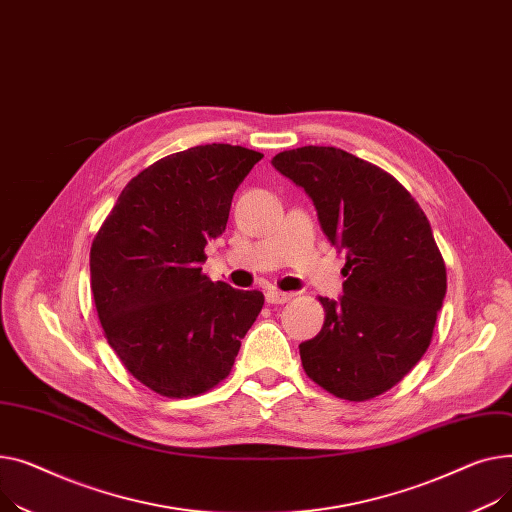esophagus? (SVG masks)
Instances as JSON below:
<instances>
[{
    "label": "esophagus",
    "mask_w": 512,
    "mask_h": 512,
    "mask_svg": "<svg viewBox=\"0 0 512 512\" xmlns=\"http://www.w3.org/2000/svg\"><path fill=\"white\" fill-rule=\"evenodd\" d=\"M266 304H287L291 299V293H283V291H277V289H268L266 291Z\"/></svg>",
    "instance_id": "34e87169"
}]
</instances>
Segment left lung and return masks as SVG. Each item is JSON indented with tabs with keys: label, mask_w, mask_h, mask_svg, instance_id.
Segmentation results:
<instances>
[{
	"label": "left lung",
	"mask_w": 512,
	"mask_h": 512,
	"mask_svg": "<svg viewBox=\"0 0 512 512\" xmlns=\"http://www.w3.org/2000/svg\"><path fill=\"white\" fill-rule=\"evenodd\" d=\"M273 167L312 198L328 242L347 252L339 302L299 345L306 374L330 395L368 401L401 382L430 347L446 266L428 217L384 169L335 146L283 150Z\"/></svg>",
	"instance_id": "left-lung-1"
}]
</instances>
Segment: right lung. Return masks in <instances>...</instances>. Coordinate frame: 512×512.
Wrapping results in <instances>:
<instances>
[{
    "label": "right lung",
    "mask_w": 512,
    "mask_h": 512,
    "mask_svg": "<svg viewBox=\"0 0 512 512\" xmlns=\"http://www.w3.org/2000/svg\"><path fill=\"white\" fill-rule=\"evenodd\" d=\"M262 157L231 144L173 153L130 179L93 239L90 289L107 343L161 397H196L225 380L264 306L260 291L213 283L200 266Z\"/></svg>",
    "instance_id": "1"
}]
</instances>
